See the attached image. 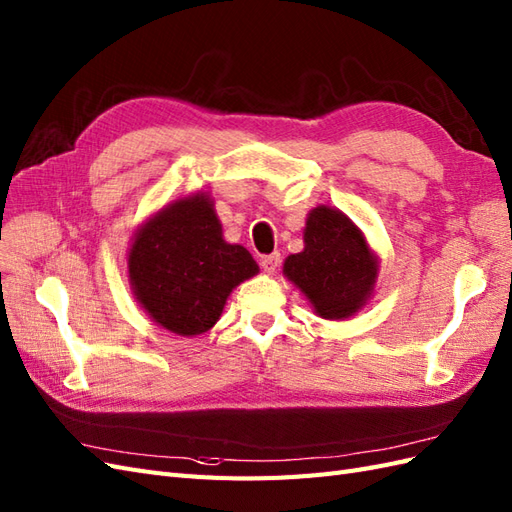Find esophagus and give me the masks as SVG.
<instances>
[{
	"label": "esophagus",
	"instance_id": "esophagus-1",
	"mask_svg": "<svg viewBox=\"0 0 512 512\" xmlns=\"http://www.w3.org/2000/svg\"><path fill=\"white\" fill-rule=\"evenodd\" d=\"M281 264V253H270L261 257V268H264L268 274H272Z\"/></svg>",
	"mask_w": 512,
	"mask_h": 512
}]
</instances>
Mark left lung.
I'll return each instance as SVG.
<instances>
[{
  "instance_id": "8db88e82",
  "label": "left lung",
  "mask_w": 512,
  "mask_h": 512,
  "mask_svg": "<svg viewBox=\"0 0 512 512\" xmlns=\"http://www.w3.org/2000/svg\"><path fill=\"white\" fill-rule=\"evenodd\" d=\"M283 268L324 319L354 315L371 296L377 276L362 231L343 212L326 206L306 218L304 251L289 255Z\"/></svg>"
}]
</instances>
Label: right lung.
Returning a JSON list of instances; mask_svg holds the SVG:
<instances>
[{"instance_id":"obj_1","label":"right lung","mask_w":512,"mask_h":512,"mask_svg":"<svg viewBox=\"0 0 512 512\" xmlns=\"http://www.w3.org/2000/svg\"><path fill=\"white\" fill-rule=\"evenodd\" d=\"M259 268L240 244L223 240L206 195L171 203L145 223L128 253V276L148 315L182 337L210 330L231 289Z\"/></svg>"}]
</instances>
